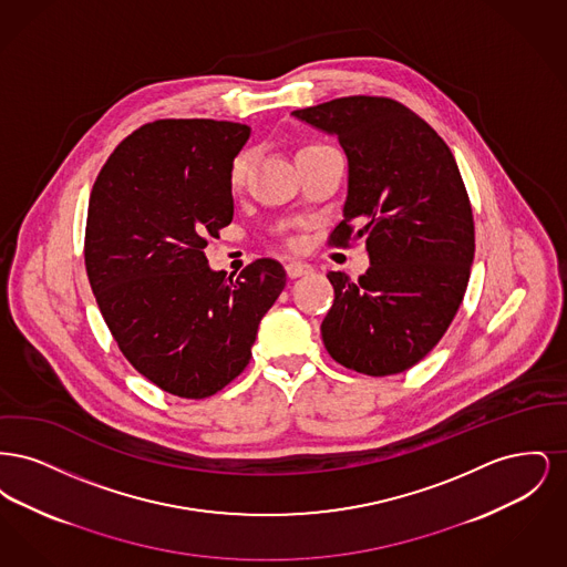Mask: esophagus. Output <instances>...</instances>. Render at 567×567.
Wrapping results in <instances>:
<instances>
[{
    "label": "esophagus",
    "mask_w": 567,
    "mask_h": 567,
    "mask_svg": "<svg viewBox=\"0 0 567 567\" xmlns=\"http://www.w3.org/2000/svg\"><path fill=\"white\" fill-rule=\"evenodd\" d=\"M287 276L289 278H299V276H306V274H310L312 271V266H308V264H301V261H291V264H287Z\"/></svg>",
    "instance_id": "obj_1"
}]
</instances>
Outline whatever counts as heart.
I'll list each match as a JSON object with an SVG mask.
<instances>
[{
	"mask_svg": "<svg viewBox=\"0 0 567 567\" xmlns=\"http://www.w3.org/2000/svg\"><path fill=\"white\" fill-rule=\"evenodd\" d=\"M246 172H248V153H238L234 157V162L229 163V174H227L231 189H240L243 187Z\"/></svg>",
	"mask_w": 567,
	"mask_h": 567,
	"instance_id": "b5f03b06",
	"label": "heart"
}]
</instances>
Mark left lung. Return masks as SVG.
<instances>
[{"mask_svg":"<svg viewBox=\"0 0 567 567\" xmlns=\"http://www.w3.org/2000/svg\"><path fill=\"white\" fill-rule=\"evenodd\" d=\"M338 135L349 159L344 220L331 244L363 238L357 282L329 271L324 349L344 368L391 377L419 363L453 323L474 261V216L457 162L419 114L389 97L352 95L296 110Z\"/></svg>","mask_w":567,"mask_h":567,"instance_id":"left-lung-1","label":"left lung"}]
</instances>
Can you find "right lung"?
<instances>
[{
    "instance_id": "right-lung-1",
    "label": "right lung",
    "mask_w": 567,
    "mask_h": 567,
    "mask_svg": "<svg viewBox=\"0 0 567 567\" xmlns=\"http://www.w3.org/2000/svg\"><path fill=\"white\" fill-rule=\"evenodd\" d=\"M250 127L162 118L127 135L89 197L84 266L121 352L165 393L204 400L240 377L287 274L257 259L210 270L208 236L234 218L229 163Z\"/></svg>"
}]
</instances>
